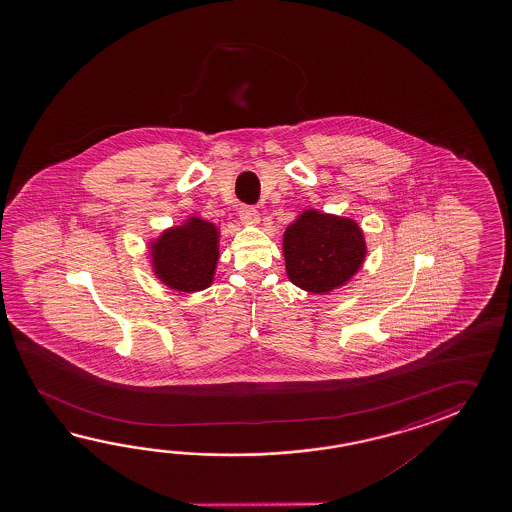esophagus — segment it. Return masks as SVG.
Returning a JSON list of instances; mask_svg holds the SVG:
<instances>
[{
  "label": "esophagus",
  "mask_w": 512,
  "mask_h": 512,
  "mask_svg": "<svg viewBox=\"0 0 512 512\" xmlns=\"http://www.w3.org/2000/svg\"><path fill=\"white\" fill-rule=\"evenodd\" d=\"M240 218L243 223L256 225V223L260 221V214H258L256 207H252V205H243V207L240 208Z\"/></svg>",
  "instance_id": "esophagus-1"
}]
</instances>
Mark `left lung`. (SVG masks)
Returning a JSON list of instances; mask_svg holds the SVG:
<instances>
[{
  "label": "left lung",
  "instance_id": "1",
  "mask_svg": "<svg viewBox=\"0 0 512 512\" xmlns=\"http://www.w3.org/2000/svg\"><path fill=\"white\" fill-rule=\"evenodd\" d=\"M283 258L294 285L307 293H331L357 274L366 241L357 221L309 208L285 229Z\"/></svg>",
  "mask_w": 512,
  "mask_h": 512
}]
</instances>
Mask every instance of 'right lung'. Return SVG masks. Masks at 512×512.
Instances as JSON below:
<instances>
[{"label":"right lung","instance_id":"right-lung-1","mask_svg":"<svg viewBox=\"0 0 512 512\" xmlns=\"http://www.w3.org/2000/svg\"><path fill=\"white\" fill-rule=\"evenodd\" d=\"M219 230L214 223L192 216L179 227L164 230L152 241L155 276L179 293L207 289L219 258Z\"/></svg>","mask_w":512,"mask_h":512}]
</instances>
